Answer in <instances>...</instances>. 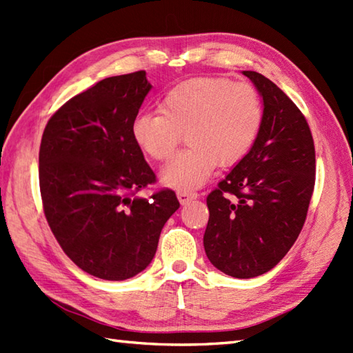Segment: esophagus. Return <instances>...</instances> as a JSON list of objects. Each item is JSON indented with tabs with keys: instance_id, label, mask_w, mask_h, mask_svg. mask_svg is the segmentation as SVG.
Listing matches in <instances>:
<instances>
[{
	"instance_id": "1",
	"label": "esophagus",
	"mask_w": 353,
	"mask_h": 353,
	"mask_svg": "<svg viewBox=\"0 0 353 353\" xmlns=\"http://www.w3.org/2000/svg\"><path fill=\"white\" fill-rule=\"evenodd\" d=\"M177 199L181 201V205H188L190 201L197 199V192L192 191H179L177 192Z\"/></svg>"
}]
</instances>
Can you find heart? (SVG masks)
I'll use <instances>...</instances> for the list:
<instances>
[{
	"label": "heart",
	"mask_w": 353,
	"mask_h": 353,
	"mask_svg": "<svg viewBox=\"0 0 353 353\" xmlns=\"http://www.w3.org/2000/svg\"><path fill=\"white\" fill-rule=\"evenodd\" d=\"M161 114L134 117L130 133L142 153L165 161L185 133L190 147L161 171V181L181 191L199 188L216 162L236 163L256 141L264 108L256 89L245 81L196 77L181 81L162 97Z\"/></svg>",
	"instance_id": "obj_1"
}]
</instances>
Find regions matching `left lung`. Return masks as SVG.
Segmentation results:
<instances>
[{"label":"left lung","mask_w":353,"mask_h":353,"mask_svg":"<svg viewBox=\"0 0 353 353\" xmlns=\"http://www.w3.org/2000/svg\"><path fill=\"white\" fill-rule=\"evenodd\" d=\"M262 99L256 141L206 199L203 245L238 279L270 272L301 234L316 182V150L302 112L272 80L243 71Z\"/></svg>","instance_id":"left-lung-1"}]
</instances>
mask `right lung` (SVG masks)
I'll return each instance as SVG.
<instances>
[{"label": "right lung", "instance_id": "obj_1", "mask_svg": "<svg viewBox=\"0 0 353 353\" xmlns=\"http://www.w3.org/2000/svg\"><path fill=\"white\" fill-rule=\"evenodd\" d=\"M150 89L145 71L103 79L66 101L42 134L45 216L74 264L104 281L145 270L181 206L171 190L134 196L156 181L130 133Z\"/></svg>", "mask_w": 353, "mask_h": 353}]
</instances>
